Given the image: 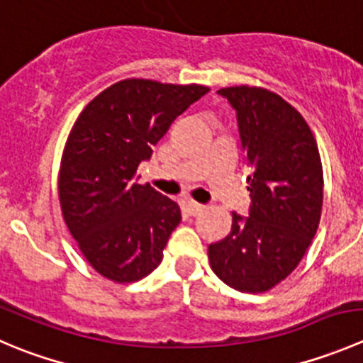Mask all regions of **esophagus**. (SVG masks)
<instances>
[{"label":"esophagus","mask_w":363,"mask_h":363,"mask_svg":"<svg viewBox=\"0 0 363 363\" xmlns=\"http://www.w3.org/2000/svg\"><path fill=\"white\" fill-rule=\"evenodd\" d=\"M186 209H188V213L191 214V216H196V214L202 213L203 206H200V203H196V202H188L186 203Z\"/></svg>","instance_id":"34e87169"}]
</instances>
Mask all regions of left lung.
Listing matches in <instances>:
<instances>
[{"instance_id": "1", "label": "left lung", "mask_w": 363, "mask_h": 363, "mask_svg": "<svg viewBox=\"0 0 363 363\" xmlns=\"http://www.w3.org/2000/svg\"><path fill=\"white\" fill-rule=\"evenodd\" d=\"M238 113L248 182V218L232 213L227 238L209 245L220 280L241 293H266L296 269L321 220L323 164L296 108L266 88L218 90Z\"/></svg>"}]
</instances>
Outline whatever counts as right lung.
<instances>
[{
  "mask_svg": "<svg viewBox=\"0 0 363 363\" xmlns=\"http://www.w3.org/2000/svg\"><path fill=\"white\" fill-rule=\"evenodd\" d=\"M207 92L203 84L131 77L94 97L74 122L60 163V207L81 253L104 279L138 282L163 260L181 207L140 184L136 170Z\"/></svg>",
  "mask_w": 363,
  "mask_h": 363,
  "instance_id": "add662e5",
  "label": "right lung"
}]
</instances>
